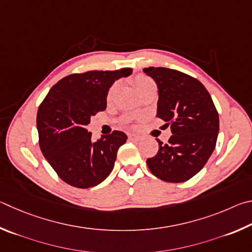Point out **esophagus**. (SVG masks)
<instances>
[{
  "mask_svg": "<svg viewBox=\"0 0 252 252\" xmlns=\"http://www.w3.org/2000/svg\"><path fill=\"white\" fill-rule=\"evenodd\" d=\"M128 137L131 140H139L140 139V136L136 135V134H128Z\"/></svg>",
  "mask_w": 252,
  "mask_h": 252,
  "instance_id": "1",
  "label": "esophagus"
}]
</instances>
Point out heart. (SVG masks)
<instances>
[{
  "label": "heart",
  "mask_w": 252,
  "mask_h": 252,
  "mask_svg": "<svg viewBox=\"0 0 252 252\" xmlns=\"http://www.w3.org/2000/svg\"><path fill=\"white\" fill-rule=\"evenodd\" d=\"M134 83H135L136 88H137L140 94H142V93H143L145 90H146V88H148L149 86L155 85V83H154L153 79L149 78L148 76H145V75H138V76L134 79ZM116 90H117V83L113 84V85L108 88L107 95H106V99H107V101H110V100L113 99V97H114V95H115V92H116ZM138 117H139L138 115L128 114V115H126V116H124V117L122 118V121H123L124 123L127 124V123L133 122L134 119L138 118Z\"/></svg>",
  "instance_id": "b5f03b06"
}]
</instances>
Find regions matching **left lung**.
Returning <instances> with one entry per match:
<instances>
[{"mask_svg": "<svg viewBox=\"0 0 252 252\" xmlns=\"http://www.w3.org/2000/svg\"><path fill=\"white\" fill-rule=\"evenodd\" d=\"M158 87L157 116L170 126L168 143L147 159L149 170L167 183L193 177L208 161L217 143L219 116L211 96L197 78L176 69L148 67Z\"/></svg>", "mask_w": 252, "mask_h": 252, "instance_id": "8db88e82", "label": "left lung"}]
</instances>
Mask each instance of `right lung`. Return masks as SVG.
<instances>
[{
    "label": "right lung",
    "mask_w": 252,
    "mask_h": 252,
    "mask_svg": "<svg viewBox=\"0 0 252 252\" xmlns=\"http://www.w3.org/2000/svg\"><path fill=\"white\" fill-rule=\"evenodd\" d=\"M131 72V68H121L70 74L57 82L39 105V148L66 184L91 188L112 171L126 134L114 130L94 140L85 127L92 116L106 109V95L113 83Z\"/></svg>",
    "instance_id": "add662e5"
}]
</instances>
